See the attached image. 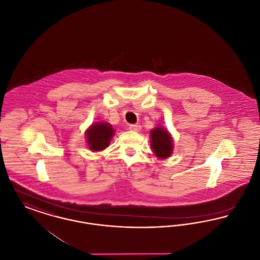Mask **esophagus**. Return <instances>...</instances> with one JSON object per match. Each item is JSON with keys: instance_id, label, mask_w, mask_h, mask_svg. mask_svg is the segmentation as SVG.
<instances>
[{"instance_id": "obj_1", "label": "esophagus", "mask_w": 260, "mask_h": 260, "mask_svg": "<svg viewBox=\"0 0 260 260\" xmlns=\"http://www.w3.org/2000/svg\"><path fill=\"white\" fill-rule=\"evenodd\" d=\"M141 126L139 124H129V129L134 132H139Z\"/></svg>"}]
</instances>
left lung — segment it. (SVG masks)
Returning <instances> with one entry per match:
<instances>
[{"label": "left lung", "instance_id": "left-lung-1", "mask_svg": "<svg viewBox=\"0 0 260 260\" xmlns=\"http://www.w3.org/2000/svg\"><path fill=\"white\" fill-rule=\"evenodd\" d=\"M150 136L151 147L154 154L160 159L171 157L173 150V137L171 134L165 127L158 126L151 131Z\"/></svg>", "mask_w": 260, "mask_h": 260}]
</instances>
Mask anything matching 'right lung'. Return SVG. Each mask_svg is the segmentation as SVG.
<instances>
[{
	"mask_svg": "<svg viewBox=\"0 0 260 260\" xmlns=\"http://www.w3.org/2000/svg\"><path fill=\"white\" fill-rule=\"evenodd\" d=\"M114 135L115 131L110 124L100 122L91 124L86 131L88 148L93 152L107 148Z\"/></svg>",
	"mask_w": 260,
	"mask_h": 260,
	"instance_id": "add662e5",
	"label": "right lung"
}]
</instances>
